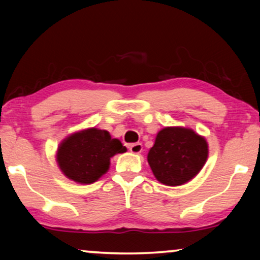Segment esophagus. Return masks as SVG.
<instances>
[{
    "label": "esophagus",
    "instance_id": "1",
    "mask_svg": "<svg viewBox=\"0 0 260 260\" xmlns=\"http://www.w3.org/2000/svg\"><path fill=\"white\" fill-rule=\"evenodd\" d=\"M129 149L133 154H140V152L142 151V149H143V147H142L141 143H133L129 145Z\"/></svg>",
    "mask_w": 260,
    "mask_h": 260
}]
</instances>
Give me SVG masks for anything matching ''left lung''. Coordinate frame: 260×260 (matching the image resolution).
<instances>
[{"instance_id": "1", "label": "left lung", "mask_w": 260, "mask_h": 260, "mask_svg": "<svg viewBox=\"0 0 260 260\" xmlns=\"http://www.w3.org/2000/svg\"><path fill=\"white\" fill-rule=\"evenodd\" d=\"M208 156L204 137L186 127H165L148 152V163L156 179L167 186H180L200 172Z\"/></svg>"}]
</instances>
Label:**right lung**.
Wrapping results in <instances>:
<instances>
[{"mask_svg": "<svg viewBox=\"0 0 260 260\" xmlns=\"http://www.w3.org/2000/svg\"><path fill=\"white\" fill-rule=\"evenodd\" d=\"M126 148L105 130L95 127L71 135L60 144L56 161L61 172L78 183H93L108 172L110 158Z\"/></svg>", "mask_w": 260, "mask_h": 260, "instance_id": "add662e5", "label": "right lung"}]
</instances>
